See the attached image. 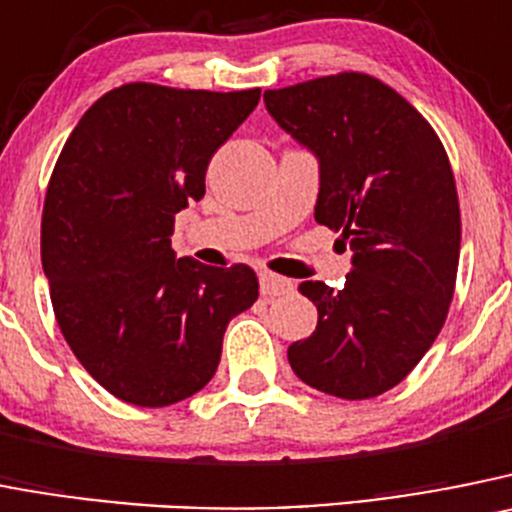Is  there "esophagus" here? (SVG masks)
Returning <instances> with one entry per match:
<instances>
[{"mask_svg": "<svg viewBox=\"0 0 512 512\" xmlns=\"http://www.w3.org/2000/svg\"><path fill=\"white\" fill-rule=\"evenodd\" d=\"M259 287H261V294H264V297H281V294L292 292L294 281L284 279V276L271 274V271H261Z\"/></svg>", "mask_w": 512, "mask_h": 512, "instance_id": "34e87169", "label": "esophagus"}]
</instances>
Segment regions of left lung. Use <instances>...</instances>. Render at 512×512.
I'll use <instances>...</instances> for the list:
<instances>
[{
  "instance_id": "obj_1",
  "label": "left lung",
  "mask_w": 512,
  "mask_h": 512,
  "mask_svg": "<svg viewBox=\"0 0 512 512\" xmlns=\"http://www.w3.org/2000/svg\"><path fill=\"white\" fill-rule=\"evenodd\" d=\"M276 124L317 157L314 220L350 243L345 287L302 281L317 327L289 345L307 386L348 401L386 393L437 340L459 264V200L429 121L365 73L264 93Z\"/></svg>"
}]
</instances>
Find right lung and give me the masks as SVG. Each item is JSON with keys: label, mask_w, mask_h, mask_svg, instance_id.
Returning a JSON list of instances; mask_svg holds the SVG:
<instances>
[{"label": "right lung", "mask_w": 512, "mask_h": 512, "mask_svg": "<svg viewBox=\"0 0 512 512\" xmlns=\"http://www.w3.org/2000/svg\"><path fill=\"white\" fill-rule=\"evenodd\" d=\"M261 91L126 83L65 142L42 208V271L83 368L116 398L159 409L208 386L228 322L259 297L246 264L215 269L172 251L175 215Z\"/></svg>", "instance_id": "add662e5"}]
</instances>
